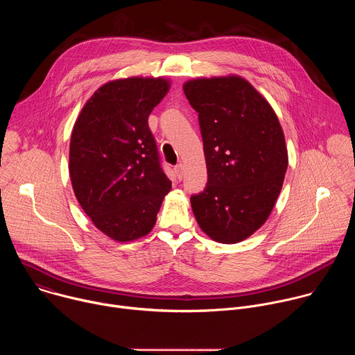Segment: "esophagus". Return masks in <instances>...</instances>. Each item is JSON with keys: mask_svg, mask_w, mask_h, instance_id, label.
Listing matches in <instances>:
<instances>
[{"mask_svg": "<svg viewBox=\"0 0 355 355\" xmlns=\"http://www.w3.org/2000/svg\"><path fill=\"white\" fill-rule=\"evenodd\" d=\"M174 171H175V174H177V178H178V180H182V175H184V166H182L181 163L174 167Z\"/></svg>", "mask_w": 355, "mask_h": 355, "instance_id": "34e87169", "label": "esophagus"}]
</instances>
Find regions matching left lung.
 I'll list each match as a JSON object with an SVG mask.
<instances>
[{
    "label": "left lung",
    "instance_id": "left-lung-1",
    "mask_svg": "<svg viewBox=\"0 0 355 355\" xmlns=\"http://www.w3.org/2000/svg\"><path fill=\"white\" fill-rule=\"evenodd\" d=\"M198 112L208 184L191 196L195 219L212 240L234 244L268 219L281 192L288 150L268 101L240 76L184 85Z\"/></svg>",
    "mask_w": 355,
    "mask_h": 355
}]
</instances>
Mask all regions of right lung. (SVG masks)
Masks as SVG:
<instances>
[{"label": "right lung", "mask_w": 355, "mask_h": 355, "mask_svg": "<svg viewBox=\"0 0 355 355\" xmlns=\"http://www.w3.org/2000/svg\"><path fill=\"white\" fill-rule=\"evenodd\" d=\"M168 89L164 77L112 80L92 94L74 123L69 171L76 198L115 241L148 234L171 189L147 122Z\"/></svg>", "instance_id": "right-lung-1"}]
</instances>
